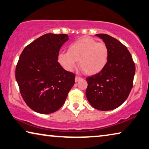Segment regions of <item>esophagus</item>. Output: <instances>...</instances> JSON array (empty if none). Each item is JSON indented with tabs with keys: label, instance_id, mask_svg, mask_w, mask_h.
<instances>
[{
	"label": "esophagus",
	"instance_id": "obj_1",
	"mask_svg": "<svg viewBox=\"0 0 149 149\" xmlns=\"http://www.w3.org/2000/svg\"><path fill=\"white\" fill-rule=\"evenodd\" d=\"M81 79H82L81 77H80L79 76H76V77H75V82H78L79 81H80Z\"/></svg>",
	"mask_w": 149,
	"mask_h": 149
}]
</instances>
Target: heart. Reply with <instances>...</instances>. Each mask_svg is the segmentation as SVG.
<instances>
[{
	"mask_svg": "<svg viewBox=\"0 0 149 149\" xmlns=\"http://www.w3.org/2000/svg\"><path fill=\"white\" fill-rule=\"evenodd\" d=\"M109 51L103 42H97L88 36H84L72 42L68 48V52H60L58 61L67 71H72L79 65L87 74L100 72L107 65Z\"/></svg>",
	"mask_w": 149,
	"mask_h": 149,
	"instance_id": "1",
	"label": "heart"
}]
</instances>
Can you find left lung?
Returning a JSON list of instances; mask_svg holds the SVG:
<instances>
[{"label": "left lung", "instance_id": "8db88e82", "mask_svg": "<svg viewBox=\"0 0 149 149\" xmlns=\"http://www.w3.org/2000/svg\"><path fill=\"white\" fill-rule=\"evenodd\" d=\"M96 36L108 47L109 60L101 71L86 79V96L95 109L110 111L119 107L129 97L133 85L135 64L129 50L120 41L106 34Z\"/></svg>", "mask_w": 149, "mask_h": 149}]
</instances>
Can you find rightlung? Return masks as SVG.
Here are the masks:
<instances>
[{"label": "right lung", "mask_w": 149, "mask_h": 149, "mask_svg": "<svg viewBox=\"0 0 149 149\" xmlns=\"http://www.w3.org/2000/svg\"><path fill=\"white\" fill-rule=\"evenodd\" d=\"M66 34L48 33L27 45L20 54L15 77L26 104L41 114L52 113L65 103L75 74L57 61Z\"/></svg>", "instance_id": "1"}]
</instances>
